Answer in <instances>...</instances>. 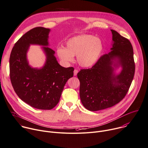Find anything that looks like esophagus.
<instances>
[{
	"instance_id": "obj_1",
	"label": "esophagus",
	"mask_w": 148,
	"mask_h": 148,
	"mask_svg": "<svg viewBox=\"0 0 148 148\" xmlns=\"http://www.w3.org/2000/svg\"><path fill=\"white\" fill-rule=\"evenodd\" d=\"M78 73V70L75 69V70H74V76H76V75H77V73Z\"/></svg>"
}]
</instances>
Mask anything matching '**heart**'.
I'll return each instance as SVG.
<instances>
[{"mask_svg": "<svg viewBox=\"0 0 148 148\" xmlns=\"http://www.w3.org/2000/svg\"><path fill=\"white\" fill-rule=\"evenodd\" d=\"M103 51V45L99 38L83 34L69 39L66 43V48L57 49V54L64 62H72L73 56H77L78 64L82 67L88 68L96 63Z\"/></svg>", "mask_w": 148, "mask_h": 148, "instance_id": "heart-1", "label": "heart"}]
</instances>
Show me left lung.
<instances>
[{
    "instance_id": "left-lung-1",
    "label": "left lung",
    "mask_w": 148,
    "mask_h": 148,
    "mask_svg": "<svg viewBox=\"0 0 148 148\" xmlns=\"http://www.w3.org/2000/svg\"><path fill=\"white\" fill-rule=\"evenodd\" d=\"M111 31L112 51L101 56L92 68L81 69L77 74L81 102L90 111L105 109L119 103L128 92L134 78L135 67L132 46L117 31ZM119 66L122 70L115 75L114 69Z\"/></svg>"
}]
</instances>
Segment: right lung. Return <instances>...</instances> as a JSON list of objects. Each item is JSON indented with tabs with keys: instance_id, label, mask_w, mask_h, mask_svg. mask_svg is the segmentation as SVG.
<instances>
[{
	"instance_id": "right-lung-1",
	"label": "right lung",
	"mask_w": 148,
	"mask_h": 148,
	"mask_svg": "<svg viewBox=\"0 0 148 148\" xmlns=\"http://www.w3.org/2000/svg\"><path fill=\"white\" fill-rule=\"evenodd\" d=\"M49 32L50 29L38 27L26 32L15 43L9 60L10 77L15 92L25 103L41 110H51L58 105L74 70L58 63L55 51L47 47ZM30 44L45 46L43 48L47 60L41 69L28 64L26 53Z\"/></svg>"
}]
</instances>
